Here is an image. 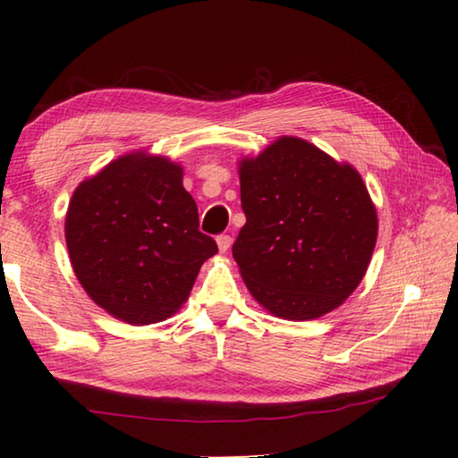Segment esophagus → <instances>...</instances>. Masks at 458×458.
I'll list each match as a JSON object with an SVG mask.
<instances>
[{
	"label": "esophagus",
	"mask_w": 458,
	"mask_h": 458,
	"mask_svg": "<svg viewBox=\"0 0 458 458\" xmlns=\"http://www.w3.org/2000/svg\"><path fill=\"white\" fill-rule=\"evenodd\" d=\"M216 242H218V250L224 254V252H228V250H230V246H232V238H230L228 234H222V236L216 238Z\"/></svg>",
	"instance_id": "34e87169"
}]
</instances>
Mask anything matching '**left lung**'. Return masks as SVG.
Returning a JSON list of instances; mask_svg holds the SVG:
<instances>
[{
	"label": "left lung",
	"mask_w": 458,
	"mask_h": 458,
	"mask_svg": "<svg viewBox=\"0 0 458 458\" xmlns=\"http://www.w3.org/2000/svg\"><path fill=\"white\" fill-rule=\"evenodd\" d=\"M238 174L246 224L232 254L252 297L291 321L339 307L361 283L377 238L361 175L299 137L244 157Z\"/></svg>",
	"instance_id": "left-lung-1"
}]
</instances>
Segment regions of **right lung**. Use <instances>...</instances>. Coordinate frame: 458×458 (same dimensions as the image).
<instances>
[{"label": "right lung", "mask_w": 458, "mask_h": 458, "mask_svg": "<svg viewBox=\"0 0 458 458\" xmlns=\"http://www.w3.org/2000/svg\"><path fill=\"white\" fill-rule=\"evenodd\" d=\"M183 169L159 155L129 153L74 190L66 246L74 275L106 313L131 325L172 317L204 262L218 252L201 234Z\"/></svg>", "instance_id": "obj_1"}]
</instances>
